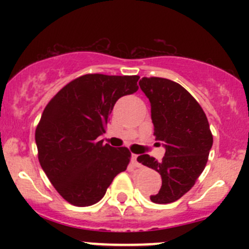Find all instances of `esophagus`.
Returning <instances> with one entry per match:
<instances>
[{
	"label": "esophagus",
	"instance_id": "obj_1",
	"mask_svg": "<svg viewBox=\"0 0 249 249\" xmlns=\"http://www.w3.org/2000/svg\"><path fill=\"white\" fill-rule=\"evenodd\" d=\"M131 161H132L133 166H136V167L142 166L141 162L138 161V154H132V156H131Z\"/></svg>",
	"mask_w": 249,
	"mask_h": 249
}]
</instances>
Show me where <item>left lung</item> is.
Listing matches in <instances>:
<instances>
[{
  "instance_id": "obj_1",
  "label": "left lung",
  "mask_w": 249,
  "mask_h": 249,
  "mask_svg": "<svg viewBox=\"0 0 249 249\" xmlns=\"http://www.w3.org/2000/svg\"><path fill=\"white\" fill-rule=\"evenodd\" d=\"M142 92L151 103V118L156 141L166 152L160 161L148 154L138 161L161 177L158 193L150 196L156 204H170L187 193L202 173L208 160L213 136L204 110L190 92L160 77H142Z\"/></svg>"
}]
</instances>
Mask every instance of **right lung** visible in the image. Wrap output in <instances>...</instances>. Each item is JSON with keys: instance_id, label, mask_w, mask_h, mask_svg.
Listing matches in <instances>:
<instances>
[{"instance_id": "add662e5", "label": "right lung", "mask_w": 249, "mask_h": 249, "mask_svg": "<svg viewBox=\"0 0 249 249\" xmlns=\"http://www.w3.org/2000/svg\"><path fill=\"white\" fill-rule=\"evenodd\" d=\"M139 76L88 73L71 81L51 98L36 127L39 164L53 186L73 206L101 200L131 152L103 141L111 111L123 96L138 90Z\"/></svg>"}]
</instances>
